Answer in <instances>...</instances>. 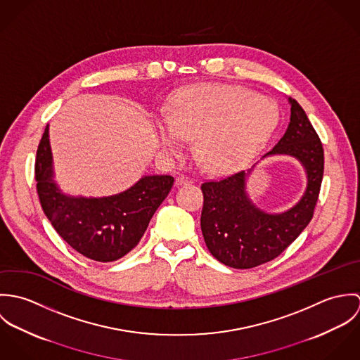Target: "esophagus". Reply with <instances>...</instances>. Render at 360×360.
I'll return each instance as SVG.
<instances>
[{"instance_id":"esophagus-1","label":"esophagus","mask_w":360,"mask_h":360,"mask_svg":"<svg viewBox=\"0 0 360 360\" xmlns=\"http://www.w3.org/2000/svg\"><path fill=\"white\" fill-rule=\"evenodd\" d=\"M191 183H193V180L190 177L184 176V174H179L176 177V184L177 186H187V184H191Z\"/></svg>"}]
</instances>
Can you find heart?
I'll return each mask as SVG.
<instances>
[{"label": "heart", "mask_w": 360, "mask_h": 360, "mask_svg": "<svg viewBox=\"0 0 360 360\" xmlns=\"http://www.w3.org/2000/svg\"><path fill=\"white\" fill-rule=\"evenodd\" d=\"M278 120L270 98L230 84H198L179 90L155 123L159 147L179 154L186 139L207 170L227 173L244 166L273 134Z\"/></svg>", "instance_id": "obj_1"}]
</instances>
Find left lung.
<instances>
[{"instance_id":"1","label":"left lung","mask_w":360,"mask_h":360,"mask_svg":"<svg viewBox=\"0 0 360 360\" xmlns=\"http://www.w3.org/2000/svg\"><path fill=\"white\" fill-rule=\"evenodd\" d=\"M288 103V127L262 159L287 155L304 166L307 190L295 205L280 213H267L252 202L247 193V179L257 165L247 172L201 186L202 236L209 252L226 266L251 269L278 257L313 217L324 170L323 146L302 106L292 98Z\"/></svg>"}]
</instances>
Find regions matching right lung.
<instances>
[{"label":"right lung","instance_id":"right-lung-1","mask_svg":"<svg viewBox=\"0 0 360 360\" xmlns=\"http://www.w3.org/2000/svg\"><path fill=\"white\" fill-rule=\"evenodd\" d=\"M50 127L36 156V181L41 207L56 233L79 254L113 262L129 254L144 236L155 210L167 197L172 176H143L123 193L109 197L65 194L55 179Z\"/></svg>","mask_w":360,"mask_h":360}]
</instances>
